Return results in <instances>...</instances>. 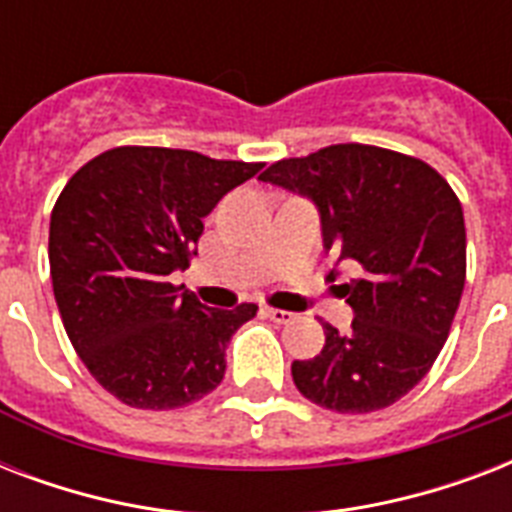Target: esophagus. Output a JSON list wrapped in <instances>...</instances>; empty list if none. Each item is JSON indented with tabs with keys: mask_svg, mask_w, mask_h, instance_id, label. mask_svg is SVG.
I'll return each mask as SVG.
<instances>
[{
	"mask_svg": "<svg viewBox=\"0 0 512 512\" xmlns=\"http://www.w3.org/2000/svg\"><path fill=\"white\" fill-rule=\"evenodd\" d=\"M265 319L276 321V324H289V321H295V313L281 311V308H263Z\"/></svg>",
	"mask_w": 512,
	"mask_h": 512,
	"instance_id": "obj_1",
	"label": "esophagus"
}]
</instances>
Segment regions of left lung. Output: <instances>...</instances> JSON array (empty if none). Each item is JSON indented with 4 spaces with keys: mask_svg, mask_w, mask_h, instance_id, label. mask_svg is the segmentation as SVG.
Masks as SVG:
<instances>
[{
    "mask_svg": "<svg viewBox=\"0 0 512 512\" xmlns=\"http://www.w3.org/2000/svg\"><path fill=\"white\" fill-rule=\"evenodd\" d=\"M263 183L316 204L327 252L361 268L342 284L348 335L324 324L319 356L292 364L308 401L342 414L396 404L444 348L465 289V217L444 177L414 156L340 143L281 159Z\"/></svg>",
    "mask_w": 512,
    "mask_h": 512,
    "instance_id": "1",
    "label": "left lung"
}]
</instances>
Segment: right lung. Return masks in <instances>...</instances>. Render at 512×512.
I'll use <instances>...</instances> for the list:
<instances>
[{"mask_svg": "<svg viewBox=\"0 0 512 512\" xmlns=\"http://www.w3.org/2000/svg\"><path fill=\"white\" fill-rule=\"evenodd\" d=\"M263 164L122 146L66 183L50 217V276L66 335L122 404L177 409L220 385L257 305L207 308L170 276L199 255L204 217Z\"/></svg>", "mask_w": 512, "mask_h": 512, "instance_id": "add662e5", "label": "right lung"}]
</instances>
